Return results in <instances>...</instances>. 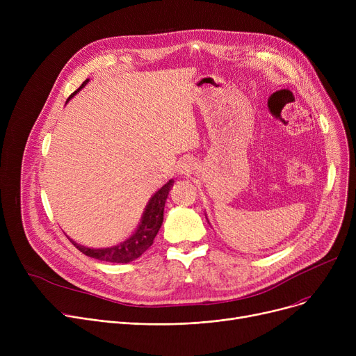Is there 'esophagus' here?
<instances>
[{
	"instance_id": "obj_1",
	"label": "esophagus",
	"mask_w": 356,
	"mask_h": 356,
	"mask_svg": "<svg viewBox=\"0 0 356 356\" xmlns=\"http://www.w3.org/2000/svg\"><path fill=\"white\" fill-rule=\"evenodd\" d=\"M192 170V163L188 159H183L177 164V172L181 175H188Z\"/></svg>"
}]
</instances>
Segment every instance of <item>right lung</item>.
I'll list each match as a JSON object with an SVG mask.
<instances>
[{"instance_id":"obj_1","label":"right lung","mask_w":356,"mask_h":356,"mask_svg":"<svg viewBox=\"0 0 356 356\" xmlns=\"http://www.w3.org/2000/svg\"><path fill=\"white\" fill-rule=\"evenodd\" d=\"M89 82V79H86L81 88L78 90H81L86 83ZM78 90H74L72 95H74ZM70 95V97H72ZM70 99V98H69ZM173 186V181L168 180L163 188L156 192V195L149 199L145 212L141 218V223L138 229L136 231V234L128 238L127 241L121 242V244L115 245V247H111V248H86L82 247L76 242L72 241V244L76 247L81 252H83L85 255L90 257V258H97L101 261H106V263H129V261H134L136 258H138L141 254H144L149 247L153 245L154 238L161 227L163 223V212H164V203L165 199L168 196V191Z\"/></svg>"}]
</instances>
